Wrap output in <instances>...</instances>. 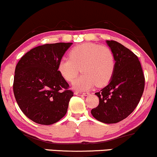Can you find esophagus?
<instances>
[{
  "instance_id": "esophagus-1",
  "label": "esophagus",
  "mask_w": 157,
  "mask_h": 157,
  "mask_svg": "<svg viewBox=\"0 0 157 157\" xmlns=\"http://www.w3.org/2000/svg\"><path fill=\"white\" fill-rule=\"evenodd\" d=\"M75 95H83V96H86L88 95V93H82V92H75Z\"/></svg>"
}]
</instances>
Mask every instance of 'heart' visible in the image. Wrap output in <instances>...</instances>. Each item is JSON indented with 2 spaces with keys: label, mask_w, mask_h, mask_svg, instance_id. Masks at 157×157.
Returning a JSON list of instances; mask_svg holds the SVG:
<instances>
[{
  "label": "heart",
  "mask_w": 157,
  "mask_h": 157,
  "mask_svg": "<svg viewBox=\"0 0 157 157\" xmlns=\"http://www.w3.org/2000/svg\"><path fill=\"white\" fill-rule=\"evenodd\" d=\"M69 56L59 62L58 71L64 80L73 82L81 68L83 74L73 83L75 90H88L95 84L98 86L106 85L115 73V57L109 48L84 43L73 48Z\"/></svg>",
  "instance_id": "heart-1"
}]
</instances>
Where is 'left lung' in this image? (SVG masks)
<instances>
[{"label":"left lung","mask_w":157,"mask_h":157,"mask_svg":"<svg viewBox=\"0 0 157 157\" xmlns=\"http://www.w3.org/2000/svg\"><path fill=\"white\" fill-rule=\"evenodd\" d=\"M115 57V70L107 86L95 94L99 104L91 114L100 122L116 123L126 118L137 107L143 95L145 77L138 57L113 40H106Z\"/></svg>","instance_id":"1"}]
</instances>
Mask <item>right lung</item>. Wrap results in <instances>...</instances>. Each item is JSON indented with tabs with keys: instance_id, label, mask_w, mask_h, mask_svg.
<instances>
[{
	"instance_id": "add662e5",
	"label": "right lung",
	"mask_w": 157,
	"mask_h": 157,
	"mask_svg": "<svg viewBox=\"0 0 157 157\" xmlns=\"http://www.w3.org/2000/svg\"><path fill=\"white\" fill-rule=\"evenodd\" d=\"M73 43L45 44L21 57L14 71L13 91L24 115L51 125L66 115L73 93L58 71L59 62Z\"/></svg>"
}]
</instances>
